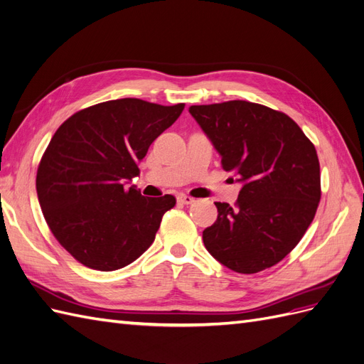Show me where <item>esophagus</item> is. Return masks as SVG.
<instances>
[{"mask_svg": "<svg viewBox=\"0 0 364 364\" xmlns=\"http://www.w3.org/2000/svg\"><path fill=\"white\" fill-rule=\"evenodd\" d=\"M178 202H179V203H183V205H191V203H194L196 200H194V197H191V196L179 194V196H178Z\"/></svg>", "mask_w": 364, "mask_h": 364, "instance_id": "obj_1", "label": "esophagus"}]
</instances>
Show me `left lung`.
<instances>
[{
    "instance_id": "obj_1",
    "label": "left lung",
    "mask_w": 364,
    "mask_h": 364,
    "mask_svg": "<svg viewBox=\"0 0 364 364\" xmlns=\"http://www.w3.org/2000/svg\"><path fill=\"white\" fill-rule=\"evenodd\" d=\"M190 114L243 185L235 208L215 202L218 217L203 230L206 250L238 273L274 266L299 243L321 200L313 142L290 117L257 103L191 106Z\"/></svg>"
}]
</instances>
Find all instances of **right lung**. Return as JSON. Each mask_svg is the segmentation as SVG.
Listing matches in <instances>:
<instances>
[{"label":"right lung","mask_w":364,"mask_h":364,"mask_svg":"<svg viewBox=\"0 0 364 364\" xmlns=\"http://www.w3.org/2000/svg\"><path fill=\"white\" fill-rule=\"evenodd\" d=\"M183 106L105 102L70 117L51 138L38 168V200L53 235L83 266L118 270L153 243L176 199L144 197L129 183Z\"/></svg>","instance_id":"right-lung-1"}]
</instances>
